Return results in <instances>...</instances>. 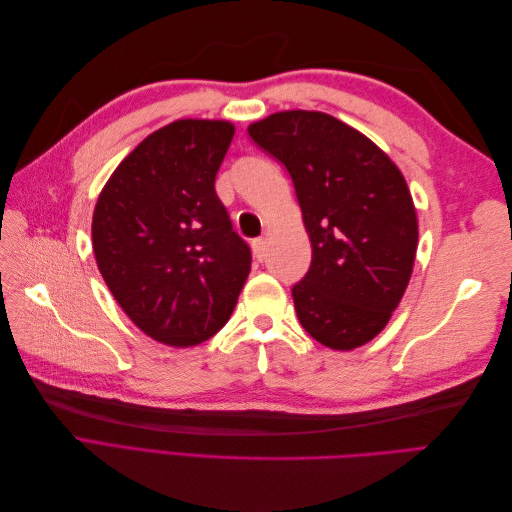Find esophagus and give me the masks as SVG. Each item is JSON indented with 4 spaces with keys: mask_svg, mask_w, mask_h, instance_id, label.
<instances>
[{
    "mask_svg": "<svg viewBox=\"0 0 512 512\" xmlns=\"http://www.w3.org/2000/svg\"><path fill=\"white\" fill-rule=\"evenodd\" d=\"M252 250H254L256 260H265V256H267V239H262V237L254 239L252 241Z\"/></svg>",
    "mask_w": 512,
    "mask_h": 512,
    "instance_id": "1",
    "label": "esophagus"
}]
</instances>
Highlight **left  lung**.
<instances>
[{"mask_svg":"<svg viewBox=\"0 0 512 512\" xmlns=\"http://www.w3.org/2000/svg\"><path fill=\"white\" fill-rule=\"evenodd\" d=\"M247 132L288 170L312 241V265L292 286L301 327L333 350L367 344L412 275L418 226L404 175L327 113H275Z\"/></svg>","mask_w":512,"mask_h":512,"instance_id":"obj_1","label":"left lung"}]
</instances>
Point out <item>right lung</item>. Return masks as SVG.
I'll use <instances>...</instances> for the list:
<instances>
[{
    "instance_id": "right-lung-1",
    "label": "right lung",
    "mask_w": 512,
    "mask_h": 512,
    "mask_svg": "<svg viewBox=\"0 0 512 512\" xmlns=\"http://www.w3.org/2000/svg\"><path fill=\"white\" fill-rule=\"evenodd\" d=\"M232 134L228 121L168 123L117 166L98 198V269L136 327L166 346L218 333L250 275V245L215 194Z\"/></svg>"
}]
</instances>
